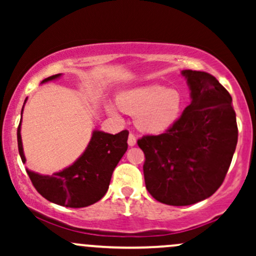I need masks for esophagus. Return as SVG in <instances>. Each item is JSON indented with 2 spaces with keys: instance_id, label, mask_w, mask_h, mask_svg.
I'll return each instance as SVG.
<instances>
[{
  "instance_id": "34e87169",
  "label": "esophagus",
  "mask_w": 256,
  "mask_h": 256,
  "mask_svg": "<svg viewBox=\"0 0 256 256\" xmlns=\"http://www.w3.org/2000/svg\"><path fill=\"white\" fill-rule=\"evenodd\" d=\"M128 146H131L136 144V134H134V132H130V134H128Z\"/></svg>"
}]
</instances>
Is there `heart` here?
Returning a JSON list of instances; mask_svg holds the SVG:
<instances>
[{"label": "heart", "instance_id": "obj_1", "mask_svg": "<svg viewBox=\"0 0 256 256\" xmlns=\"http://www.w3.org/2000/svg\"><path fill=\"white\" fill-rule=\"evenodd\" d=\"M118 104L124 110L136 114V124L140 128L146 132H161L177 120L183 98L178 90L149 84L122 92ZM108 110L113 114L118 113L113 104L108 106Z\"/></svg>", "mask_w": 256, "mask_h": 256}]
</instances>
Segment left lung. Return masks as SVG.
Segmentation results:
<instances>
[{
	"label": "left lung",
	"instance_id": "left-lung-1",
	"mask_svg": "<svg viewBox=\"0 0 256 256\" xmlns=\"http://www.w3.org/2000/svg\"><path fill=\"white\" fill-rule=\"evenodd\" d=\"M192 104L161 134H144L146 188L156 201L189 206L212 196L224 182L236 149L238 128L228 91L207 72H182Z\"/></svg>",
	"mask_w": 256,
	"mask_h": 256
}]
</instances>
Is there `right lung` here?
Masks as SVG:
<instances>
[{
  "label": "right lung",
  "instance_id": "add662e5",
  "mask_svg": "<svg viewBox=\"0 0 256 256\" xmlns=\"http://www.w3.org/2000/svg\"><path fill=\"white\" fill-rule=\"evenodd\" d=\"M58 77L60 74L52 76L42 83ZM20 124L16 132L18 148L25 164ZM128 130L116 134L94 131L84 154L72 166L52 176H40L28 170L26 172L34 189L48 201L64 207H88L100 201L107 192L114 168L128 150Z\"/></svg>",
  "mask_w": 256,
  "mask_h": 256
}]
</instances>
